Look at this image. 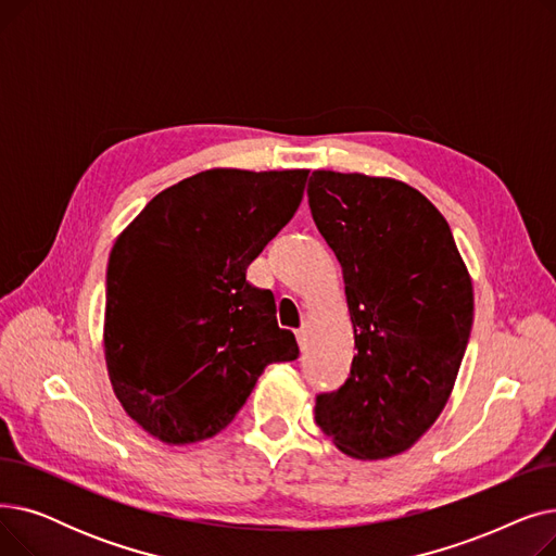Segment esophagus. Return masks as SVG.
Segmentation results:
<instances>
[{"label":"esophagus","instance_id":"34e87169","mask_svg":"<svg viewBox=\"0 0 556 556\" xmlns=\"http://www.w3.org/2000/svg\"><path fill=\"white\" fill-rule=\"evenodd\" d=\"M295 333H298V342H300V346L304 349V346H306V340H308V325L304 323Z\"/></svg>","mask_w":556,"mask_h":556}]
</instances>
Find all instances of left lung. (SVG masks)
Segmentation results:
<instances>
[{"label":"left lung","instance_id":"left-lung-1","mask_svg":"<svg viewBox=\"0 0 556 556\" xmlns=\"http://www.w3.org/2000/svg\"><path fill=\"white\" fill-rule=\"evenodd\" d=\"M308 207L336 252L356 356L315 396V424L358 459L410 448L455 386L473 325V286L446 218L417 189L313 170Z\"/></svg>","mask_w":556,"mask_h":556}]
</instances>
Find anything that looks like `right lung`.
<instances>
[{
    "label": "right lung",
    "instance_id": "obj_1",
    "mask_svg": "<svg viewBox=\"0 0 556 556\" xmlns=\"http://www.w3.org/2000/svg\"><path fill=\"white\" fill-rule=\"evenodd\" d=\"M308 170H202L157 193L116 239L105 361L124 410L166 444L220 432L270 363L295 361L273 290L248 266L295 216Z\"/></svg>",
    "mask_w": 556,
    "mask_h": 556
}]
</instances>
